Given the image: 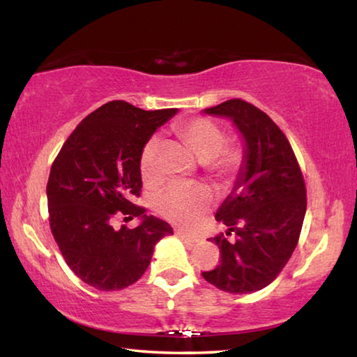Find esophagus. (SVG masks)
Here are the masks:
<instances>
[{
  "label": "esophagus",
  "instance_id": "esophagus-1",
  "mask_svg": "<svg viewBox=\"0 0 357 357\" xmlns=\"http://www.w3.org/2000/svg\"><path fill=\"white\" fill-rule=\"evenodd\" d=\"M176 236L185 241V243H192V244L200 243V238L193 236V234H190V233H185V231H183V229H176Z\"/></svg>",
  "mask_w": 357,
  "mask_h": 357
}]
</instances>
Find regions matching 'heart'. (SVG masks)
Here are the masks:
<instances>
[{
    "mask_svg": "<svg viewBox=\"0 0 357 357\" xmlns=\"http://www.w3.org/2000/svg\"><path fill=\"white\" fill-rule=\"evenodd\" d=\"M178 137L185 143L204 170L219 181H229L236 176L244 164V153L238 146H225V134L213 121L206 118H193L176 124ZM160 153L159 137H151L144 143L140 154V173L146 184L153 185L159 181L157 157ZM213 197L202 185L172 184L155 198L154 206L178 225H192L209 209Z\"/></svg>",
    "mask_w": 357,
    "mask_h": 357,
    "instance_id": "heart-1",
    "label": "heart"
}]
</instances>
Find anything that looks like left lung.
<instances>
[{
	"instance_id": "8db88e82",
	"label": "left lung",
	"mask_w": 357,
	"mask_h": 357,
	"mask_svg": "<svg viewBox=\"0 0 357 357\" xmlns=\"http://www.w3.org/2000/svg\"><path fill=\"white\" fill-rule=\"evenodd\" d=\"M204 113L234 124L244 140V164L215 213L227 227V236L211 238L220 263L202 275L227 293L258 291L279 275L298 245L307 209L304 178L285 134L255 105L231 99Z\"/></svg>"
}]
</instances>
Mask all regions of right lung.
<instances>
[{"instance_id":"obj_1","label":"right lung","mask_w":357,"mask_h":357,"mask_svg":"<svg viewBox=\"0 0 357 357\" xmlns=\"http://www.w3.org/2000/svg\"><path fill=\"white\" fill-rule=\"evenodd\" d=\"M176 113L107 102L77 126L53 162L47 183L53 238L74 274L96 289L116 291L135 283L155 244L173 234L165 220L130 200L142 192L144 143ZM118 216L142 222L118 230L112 225Z\"/></svg>"}]
</instances>
